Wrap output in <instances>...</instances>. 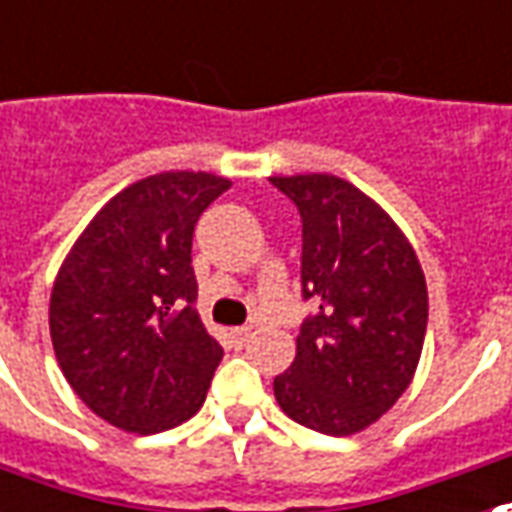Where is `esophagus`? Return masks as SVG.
I'll return each instance as SVG.
<instances>
[{"label":"esophagus","instance_id":"34e87169","mask_svg":"<svg viewBox=\"0 0 512 512\" xmlns=\"http://www.w3.org/2000/svg\"><path fill=\"white\" fill-rule=\"evenodd\" d=\"M249 336H252V328H246V325H243V328L229 330V339H232L235 347H243V344L249 342Z\"/></svg>","mask_w":512,"mask_h":512}]
</instances>
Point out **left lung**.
<instances>
[{"instance_id":"8db88e82","label":"left lung","mask_w":512,"mask_h":512,"mask_svg":"<svg viewBox=\"0 0 512 512\" xmlns=\"http://www.w3.org/2000/svg\"><path fill=\"white\" fill-rule=\"evenodd\" d=\"M302 218V322L297 356L274 398L300 426L330 437L364 431L412 384L429 294L412 243L358 187L330 173L271 176Z\"/></svg>"}]
</instances>
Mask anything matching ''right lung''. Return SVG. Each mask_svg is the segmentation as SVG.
I'll return each mask as SVG.
<instances>
[{
    "instance_id": "1",
    "label": "right lung",
    "mask_w": 512,
    "mask_h": 512,
    "mask_svg": "<svg viewBox=\"0 0 512 512\" xmlns=\"http://www.w3.org/2000/svg\"><path fill=\"white\" fill-rule=\"evenodd\" d=\"M232 182L168 170L125 187L83 229L55 277L61 373L97 417L156 434L196 415L224 356L196 311L193 229Z\"/></svg>"
}]
</instances>
